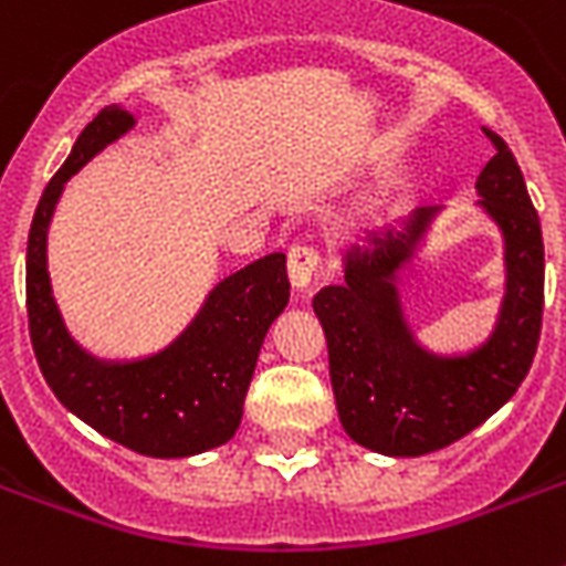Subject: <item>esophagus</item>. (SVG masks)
I'll use <instances>...</instances> for the list:
<instances>
[{
    "label": "esophagus",
    "mask_w": 566,
    "mask_h": 566,
    "mask_svg": "<svg viewBox=\"0 0 566 566\" xmlns=\"http://www.w3.org/2000/svg\"><path fill=\"white\" fill-rule=\"evenodd\" d=\"M319 266V249L314 243H293L287 249V273H291V284L296 291L308 287L314 273Z\"/></svg>",
    "instance_id": "obj_1"
}]
</instances>
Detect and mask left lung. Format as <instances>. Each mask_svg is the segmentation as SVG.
Instances as JSON below:
<instances>
[{
    "label": "left lung",
    "mask_w": 566,
    "mask_h": 566,
    "mask_svg": "<svg viewBox=\"0 0 566 566\" xmlns=\"http://www.w3.org/2000/svg\"><path fill=\"white\" fill-rule=\"evenodd\" d=\"M475 190L505 238V302L491 340L467 355H434L402 317L396 273L408 264L438 208H417L402 229L367 234L346 252L344 282L314 296L328 340V373L346 434L394 458L455 443L496 413L535 361L544 319V238L526 181L496 132Z\"/></svg>",
    "instance_id": "1"
}]
</instances>
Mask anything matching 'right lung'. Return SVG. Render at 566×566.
<instances>
[{"label": "right lung", "instance_id": "add662e5", "mask_svg": "<svg viewBox=\"0 0 566 566\" xmlns=\"http://www.w3.org/2000/svg\"><path fill=\"white\" fill-rule=\"evenodd\" d=\"M135 117L119 105L84 126L31 220L25 252L29 335L40 373L64 408L119 447L149 458H188L234 438L266 328L291 300L287 258H258L222 279L196 319L158 355L102 361L66 332L46 270V231L61 190L93 155L123 137Z\"/></svg>", "mask_w": 566, "mask_h": 566}]
</instances>
